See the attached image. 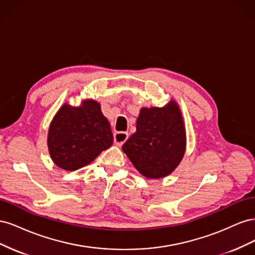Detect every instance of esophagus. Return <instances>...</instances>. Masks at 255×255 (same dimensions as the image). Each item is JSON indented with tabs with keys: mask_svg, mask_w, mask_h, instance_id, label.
I'll return each instance as SVG.
<instances>
[{
	"mask_svg": "<svg viewBox=\"0 0 255 255\" xmlns=\"http://www.w3.org/2000/svg\"><path fill=\"white\" fill-rule=\"evenodd\" d=\"M128 138V134L127 132H118L114 135L115 143L118 146H121L123 143H125Z\"/></svg>",
	"mask_w": 255,
	"mask_h": 255,
	"instance_id": "esophagus-1",
	"label": "esophagus"
}]
</instances>
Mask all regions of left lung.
<instances>
[{
  "label": "left lung",
  "mask_w": 255,
  "mask_h": 255,
  "mask_svg": "<svg viewBox=\"0 0 255 255\" xmlns=\"http://www.w3.org/2000/svg\"><path fill=\"white\" fill-rule=\"evenodd\" d=\"M186 136L179 106L170 101L163 109H141L136 132L122 150L134 167L149 179L170 174L184 156Z\"/></svg>",
  "instance_id": "8db88e82"
}]
</instances>
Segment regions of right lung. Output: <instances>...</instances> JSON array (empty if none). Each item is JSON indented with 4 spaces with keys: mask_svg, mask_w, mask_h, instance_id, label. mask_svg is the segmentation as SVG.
Segmentation results:
<instances>
[{
    "mask_svg": "<svg viewBox=\"0 0 255 255\" xmlns=\"http://www.w3.org/2000/svg\"><path fill=\"white\" fill-rule=\"evenodd\" d=\"M110 122L96 101L80 107L65 104L54 117L48 135L50 155L59 168L73 171L90 164L113 144Z\"/></svg>",
    "mask_w": 255,
    "mask_h": 255,
    "instance_id": "right-lung-1",
    "label": "right lung"
}]
</instances>
